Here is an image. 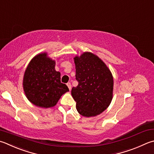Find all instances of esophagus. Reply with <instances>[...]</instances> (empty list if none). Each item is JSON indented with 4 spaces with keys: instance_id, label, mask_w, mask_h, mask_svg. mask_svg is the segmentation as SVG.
I'll return each instance as SVG.
<instances>
[{
    "instance_id": "1",
    "label": "esophagus",
    "mask_w": 154,
    "mask_h": 154,
    "mask_svg": "<svg viewBox=\"0 0 154 154\" xmlns=\"http://www.w3.org/2000/svg\"><path fill=\"white\" fill-rule=\"evenodd\" d=\"M67 86H68V88H69V91H71V89H72V85H71V83H69V82L67 83Z\"/></svg>"
}]
</instances>
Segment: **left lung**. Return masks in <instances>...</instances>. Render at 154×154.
<instances>
[{
	"label": "left lung",
	"instance_id": "obj_1",
	"mask_svg": "<svg viewBox=\"0 0 154 154\" xmlns=\"http://www.w3.org/2000/svg\"><path fill=\"white\" fill-rule=\"evenodd\" d=\"M78 82L71 94L79 114L86 117L102 113L111 104L113 77L111 70L97 55L86 51L74 58Z\"/></svg>",
	"mask_w": 154,
	"mask_h": 154
}]
</instances>
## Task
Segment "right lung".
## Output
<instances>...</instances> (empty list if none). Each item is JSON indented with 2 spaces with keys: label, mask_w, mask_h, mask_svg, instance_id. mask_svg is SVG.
<instances>
[{
  "label": "right lung",
  "mask_w": 154,
  "mask_h": 154,
  "mask_svg": "<svg viewBox=\"0 0 154 154\" xmlns=\"http://www.w3.org/2000/svg\"><path fill=\"white\" fill-rule=\"evenodd\" d=\"M56 61L46 52L33 57L25 71L23 86L26 97L34 105L50 108L56 105L61 97L69 91L61 83L60 72L55 69Z\"/></svg>",
  "instance_id": "add662e5"
}]
</instances>
